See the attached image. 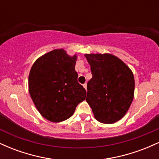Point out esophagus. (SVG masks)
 <instances>
[{"label":"esophagus","mask_w":159,"mask_h":159,"mask_svg":"<svg viewBox=\"0 0 159 159\" xmlns=\"http://www.w3.org/2000/svg\"><path fill=\"white\" fill-rule=\"evenodd\" d=\"M83 87H84V88H85V90H87V83L84 84H83Z\"/></svg>","instance_id":"1"}]
</instances>
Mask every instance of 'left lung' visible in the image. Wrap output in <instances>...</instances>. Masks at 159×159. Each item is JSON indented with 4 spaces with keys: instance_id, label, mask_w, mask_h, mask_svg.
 <instances>
[{
    "instance_id": "8db88e82",
    "label": "left lung",
    "mask_w": 159,
    "mask_h": 159,
    "mask_svg": "<svg viewBox=\"0 0 159 159\" xmlns=\"http://www.w3.org/2000/svg\"><path fill=\"white\" fill-rule=\"evenodd\" d=\"M93 78L87 83L86 101L98 122L111 124L123 117L134 93L132 71L111 54H86Z\"/></svg>"
}]
</instances>
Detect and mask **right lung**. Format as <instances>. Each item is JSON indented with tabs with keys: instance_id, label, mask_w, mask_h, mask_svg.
Wrapping results in <instances>:
<instances>
[{
	"instance_id": "right-lung-1",
	"label": "right lung",
	"mask_w": 159,
	"mask_h": 159,
	"mask_svg": "<svg viewBox=\"0 0 159 159\" xmlns=\"http://www.w3.org/2000/svg\"><path fill=\"white\" fill-rule=\"evenodd\" d=\"M76 61V54L54 49L39 57L30 69L29 93L40 114L53 123L69 119L85 99L86 90L75 69Z\"/></svg>"
}]
</instances>
